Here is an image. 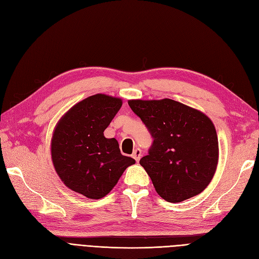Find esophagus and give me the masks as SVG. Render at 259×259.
Instances as JSON below:
<instances>
[{"mask_svg": "<svg viewBox=\"0 0 259 259\" xmlns=\"http://www.w3.org/2000/svg\"><path fill=\"white\" fill-rule=\"evenodd\" d=\"M141 156H142V151L140 148H136L135 151H133V154H132V157L135 158L136 161L138 162L140 159H141Z\"/></svg>", "mask_w": 259, "mask_h": 259, "instance_id": "obj_1", "label": "esophagus"}]
</instances>
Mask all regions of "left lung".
<instances>
[{
    "mask_svg": "<svg viewBox=\"0 0 259 259\" xmlns=\"http://www.w3.org/2000/svg\"><path fill=\"white\" fill-rule=\"evenodd\" d=\"M154 141L140 160L153 185L168 202H181L206 188L219 162V140L212 120L171 99L129 100Z\"/></svg>",
    "mask_w": 259,
    "mask_h": 259,
    "instance_id": "left-lung-1",
    "label": "left lung"
}]
</instances>
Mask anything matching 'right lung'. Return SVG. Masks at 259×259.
<instances>
[{"instance_id":"1","label":"right lung","mask_w":259,"mask_h":259,"mask_svg":"<svg viewBox=\"0 0 259 259\" xmlns=\"http://www.w3.org/2000/svg\"><path fill=\"white\" fill-rule=\"evenodd\" d=\"M122 105L121 99L98 94L75 104L57 123L52 140L55 170L63 184L89 199L105 197L123 171L136 163L120 153L104 130Z\"/></svg>"}]
</instances>
